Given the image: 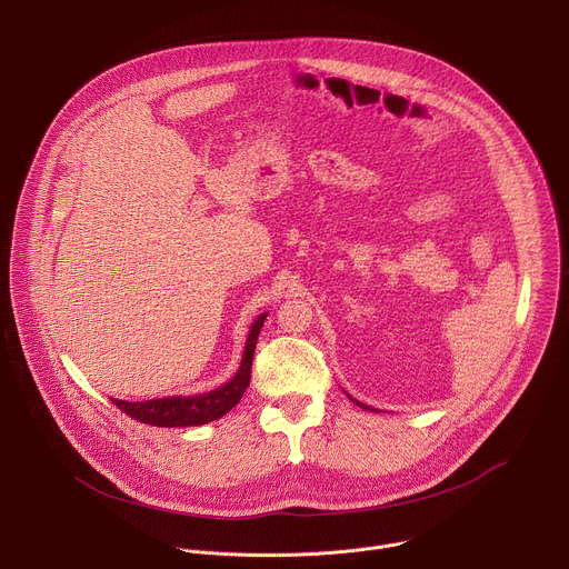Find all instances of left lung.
<instances>
[{
  "label": "left lung",
  "mask_w": 569,
  "mask_h": 569,
  "mask_svg": "<svg viewBox=\"0 0 569 569\" xmlns=\"http://www.w3.org/2000/svg\"><path fill=\"white\" fill-rule=\"evenodd\" d=\"M351 400H353V402H356V405H360V408H362V410H371V408H367V405H362V402H360V400H356V398H351Z\"/></svg>",
  "instance_id": "1"
}]
</instances>
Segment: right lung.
<instances>
[{
  "instance_id": "right-lung-1",
  "label": "right lung",
  "mask_w": 569,
  "mask_h": 569,
  "mask_svg": "<svg viewBox=\"0 0 569 569\" xmlns=\"http://www.w3.org/2000/svg\"><path fill=\"white\" fill-rule=\"evenodd\" d=\"M266 317L268 312L259 315L257 321L252 323L238 371L229 382L220 385L218 389L207 393H196V396H167V398H154V400H139V402L112 398V402L134 421L157 426V428H191V426H204L224 417L242 398V393H246L250 385L254 349H257V340Z\"/></svg>"
}]
</instances>
